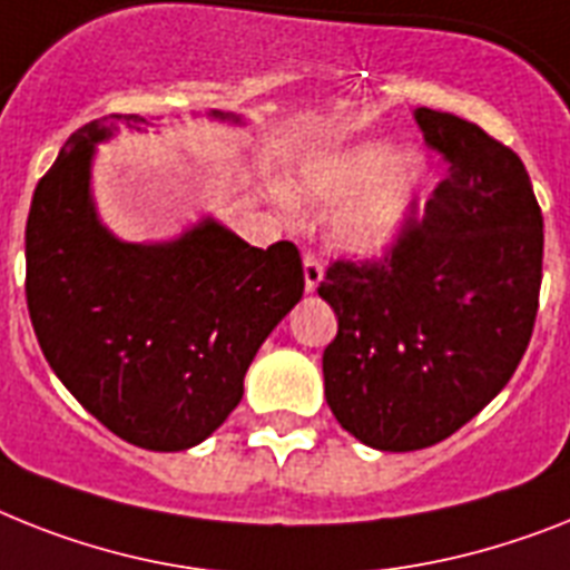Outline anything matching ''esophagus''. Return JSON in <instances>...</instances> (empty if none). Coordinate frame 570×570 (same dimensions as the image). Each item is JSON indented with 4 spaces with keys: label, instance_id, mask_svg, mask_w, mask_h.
Wrapping results in <instances>:
<instances>
[{
    "label": "esophagus",
    "instance_id": "esophagus-1",
    "mask_svg": "<svg viewBox=\"0 0 570 570\" xmlns=\"http://www.w3.org/2000/svg\"><path fill=\"white\" fill-rule=\"evenodd\" d=\"M303 274H305V291H308V294H312V291H317L320 279H323V265H320L312 253L303 258Z\"/></svg>",
    "mask_w": 570,
    "mask_h": 570
}]
</instances>
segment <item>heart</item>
Instances as JSON below:
<instances>
[{
    "mask_svg": "<svg viewBox=\"0 0 570 570\" xmlns=\"http://www.w3.org/2000/svg\"><path fill=\"white\" fill-rule=\"evenodd\" d=\"M431 189V168L420 154L384 139L343 145L305 157L285 180L294 206H337L328 235L337 250L379 258L402 242Z\"/></svg>",
    "mask_w": 570,
    "mask_h": 570,
    "instance_id": "heart-1",
    "label": "heart"
}]
</instances>
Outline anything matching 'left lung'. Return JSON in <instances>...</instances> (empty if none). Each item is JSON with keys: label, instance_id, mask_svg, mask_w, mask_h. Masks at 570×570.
I'll return each instance as SVG.
<instances>
[{"label": "left lung", "instance_id": "obj_1", "mask_svg": "<svg viewBox=\"0 0 570 570\" xmlns=\"http://www.w3.org/2000/svg\"><path fill=\"white\" fill-rule=\"evenodd\" d=\"M413 121L449 174L422 224L375 262H335L317 294L337 314L326 402L379 451H420L478 416L512 379L542 285V209L507 145L451 112Z\"/></svg>", "mask_w": 570, "mask_h": 570}]
</instances>
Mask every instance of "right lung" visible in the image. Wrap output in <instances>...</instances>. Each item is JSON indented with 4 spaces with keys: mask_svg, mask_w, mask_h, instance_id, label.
Wrapping results in <instances>:
<instances>
[{
    "mask_svg": "<svg viewBox=\"0 0 570 570\" xmlns=\"http://www.w3.org/2000/svg\"><path fill=\"white\" fill-rule=\"evenodd\" d=\"M148 125L105 116L66 139L28 212L26 296L42 355L101 425L139 449L186 451L242 402L258 346L303 296V262L291 242L258 250L215 215L166 242L112 233L92 195L96 150Z\"/></svg>",
    "mask_w": 570,
    "mask_h": 570,
    "instance_id": "add662e5",
    "label": "right lung"
}]
</instances>
